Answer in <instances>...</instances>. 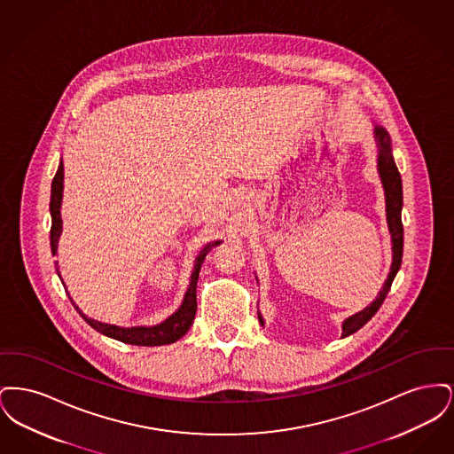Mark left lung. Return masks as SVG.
Returning a JSON list of instances; mask_svg holds the SVG:
<instances>
[{
    "mask_svg": "<svg viewBox=\"0 0 454 454\" xmlns=\"http://www.w3.org/2000/svg\"><path fill=\"white\" fill-rule=\"evenodd\" d=\"M372 136L376 141V150H378V158H376V167H378V175L385 191V207H387V224H388L389 237H391V265H389L388 278L383 284L381 291L378 293L376 300L366 306L364 309L350 315L342 322V339L356 333L361 326L364 325L376 315L380 306L385 301L387 294L389 293L391 282L395 279L396 272L400 270L402 265V255H403V224H402V206H403V192H402V176L395 165L393 160V152H391V137L388 130L383 126L374 124ZM257 279V276H255ZM259 282V279H257ZM260 324H263V317L260 315Z\"/></svg>",
    "mask_w": 454,
    "mask_h": 454,
    "instance_id": "1",
    "label": "left lung"
}]
</instances>
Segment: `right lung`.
Instances as JSON below:
<instances>
[{"instance_id": "obj_1", "label": "right lung", "mask_w": 454, "mask_h": 454, "mask_svg": "<svg viewBox=\"0 0 454 454\" xmlns=\"http://www.w3.org/2000/svg\"><path fill=\"white\" fill-rule=\"evenodd\" d=\"M63 191H65V165H63V158H61V163L58 167V172L54 175V180H52V185H51V204H49L51 219H52V224H51V252H52L54 257L58 255V245H59V238L63 233V219H61ZM219 243H223V241L221 239L209 241L199 250V254H197L194 260V269H192V274H191V279H189V287L184 294L182 304L175 309V313H172L168 318H165L163 322L156 325L121 326V325L104 324V322L88 318L87 315L78 308V304L73 301V298L69 296L65 281L61 278L59 267H58V260H56V267H58V276L63 282L66 293L73 302L74 309L80 313V317L91 328H95L97 332H100L106 337H110V339L119 340V342H124V344H130V346H167V344H173L178 339H182L189 332L191 325L194 324L195 311H197V293H195V289H197V281H199V270H200V265L206 259V255Z\"/></svg>"}]
</instances>
